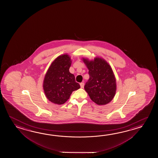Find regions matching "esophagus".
Returning a JSON list of instances; mask_svg holds the SVG:
<instances>
[{
  "mask_svg": "<svg viewBox=\"0 0 158 158\" xmlns=\"http://www.w3.org/2000/svg\"><path fill=\"white\" fill-rule=\"evenodd\" d=\"M80 86L81 88H83L84 87V82H81L80 84Z\"/></svg>",
  "mask_w": 158,
  "mask_h": 158,
  "instance_id": "obj_1",
  "label": "esophagus"
}]
</instances>
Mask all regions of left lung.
<instances>
[{
  "instance_id": "left-lung-1",
  "label": "left lung",
  "mask_w": 158,
  "mask_h": 158,
  "mask_svg": "<svg viewBox=\"0 0 158 158\" xmlns=\"http://www.w3.org/2000/svg\"><path fill=\"white\" fill-rule=\"evenodd\" d=\"M88 69L89 79L84 89L91 99L98 105L110 103L116 90V78L111 66L101 57L94 60L82 59Z\"/></svg>"
}]
</instances>
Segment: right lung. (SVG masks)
<instances>
[{
  "label": "right lung",
  "instance_id": "right-lung-1",
  "mask_svg": "<svg viewBox=\"0 0 158 158\" xmlns=\"http://www.w3.org/2000/svg\"><path fill=\"white\" fill-rule=\"evenodd\" d=\"M72 61L67 54L56 58L51 63L44 78V92L49 101L55 104L65 103L73 91L80 88L74 74L69 72Z\"/></svg>",
  "mask_w": 158,
  "mask_h": 158
}]
</instances>
